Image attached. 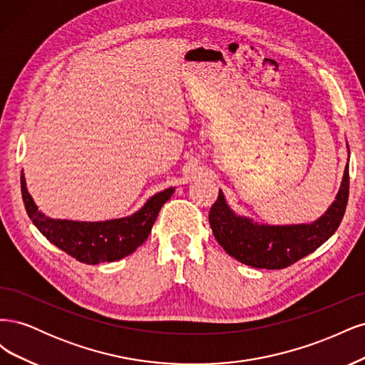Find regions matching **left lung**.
<instances>
[{"mask_svg":"<svg viewBox=\"0 0 365 365\" xmlns=\"http://www.w3.org/2000/svg\"><path fill=\"white\" fill-rule=\"evenodd\" d=\"M349 201V164L336 200L327 212L312 224L259 225L236 216L219 190L216 202L210 208V227L219 245L231 257L252 268L282 269L314 252L332 236L346 213Z\"/></svg>","mask_w":365,"mask_h":365,"instance_id":"obj_1","label":"left lung"}]
</instances>
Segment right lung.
Instances as JSON below:
<instances>
[{"instance_id": "add662e5", "label": "right lung", "mask_w": 365, "mask_h": 365, "mask_svg": "<svg viewBox=\"0 0 365 365\" xmlns=\"http://www.w3.org/2000/svg\"><path fill=\"white\" fill-rule=\"evenodd\" d=\"M173 187L165 189L128 217L103 222H77V220L50 219L42 215L27 192L24 175L21 173V193L29 217L53 245L82 263L96 264L115 262L134 252L145 242L164 202L170 200Z\"/></svg>"}]
</instances>
